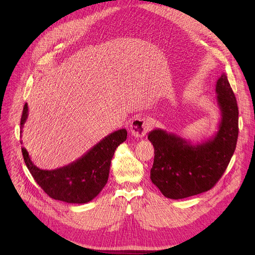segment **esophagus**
I'll return each mask as SVG.
<instances>
[{"instance_id":"esophagus-1","label":"esophagus","mask_w":255,"mask_h":255,"mask_svg":"<svg viewBox=\"0 0 255 255\" xmlns=\"http://www.w3.org/2000/svg\"><path fill=\"white\" fill-rule=\"evenodd\" d=\"M151 128V124L146 119L135 118L130 124V133L134 137H142Z\"/></svg>"}]
</instances>
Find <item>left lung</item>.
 Here are the masks:
<instances>
[{
  "mask_svg": "<svg viewBox=\"0 0 255 255\" xmlns=\"http://www.w3.org/2000/svg\"><path fill=\"white\" fill-rule=\"evenodd\" d=\"M215 91L221 120L211 138L193 143L163 129L149 132L148 139L155 150L151 180L167 198L181 199L210 190L234 155L239 110L225 73L218 78Z\"/></svg>",
  "mask_w": 255,
  "mask_h": 255,
  "instance_id": "left-lung-1",
  "label": "left lung"
}]
</instances>
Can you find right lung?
<instances>
[{
	"instance_id": "obj_1",
	"label": "right lung",
	"mask_w": 255,
	"mask_h": 255,
	"mask_svg": "<svg viewBox=\"0 0 255 255\" xmlns=\"http://www.w3.org/2000/svg\"><path fill=\"white\" fill-rule=\"evenodd\" d=\"M28 104H24L20 119V134L28 119ZM127 138V130H117L90 149L72 163L57 169H40L21 149L24 163L43 191L53 199L68 204H87L103 189L110 175L113 156L118 145Z\"/></svg>"
}]
</instances>
